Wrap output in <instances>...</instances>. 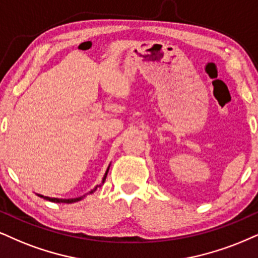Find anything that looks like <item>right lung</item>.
Instances as JSON below:
<instances>
[{
  "mask_svg": "<svg viewBox=\"0 0 258 258\" xmlns=\"http://www.w3.org/2000/svg\"><path fill=\"white\" fill-rule=\"evenodd\" d=\"M110 167V166H109ZM107 172H109V168H107L106 170V173H105V176H104V178H103V183L105 182V178H106V176H107ZM97 187H98V185L94 187L93 190H92V191H90V194H93L95 190H97ZM86 195H88V194H86ZM38 196H40V197H43V199H45V200H47V201H51V202H56V203H74V202H78V201H80V200H82L85 197V195L84 196H81V197H76V199H55V197H46V196H43V195H38Z\"/></svg>",
  "mask_w": 258,
  "mask_h": 258,
  "instance_id": "obj_1",
  "label": "right lung"
}]
</instances>
